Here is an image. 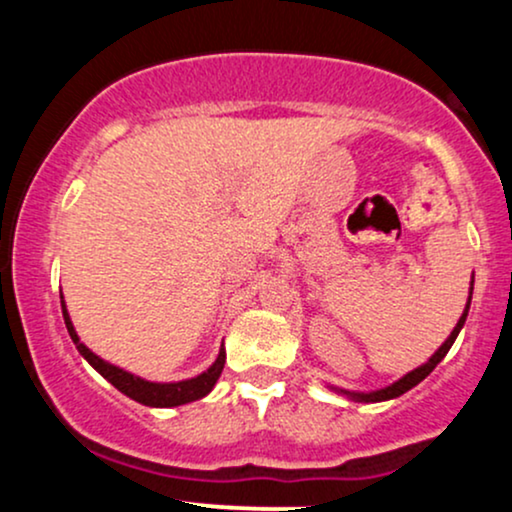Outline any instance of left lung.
I'll list each match as a JSON object with an SVG mask.
<instances>
[{
    "instance_id": "8db88e82",
    "label": "left lung",
    "mask_w": 512,
    "mask_h": 512,
    "mask_svg": "<svg viewBox=\"0 0 512 512\" xmlns=\"http://www.w3.org/2000/svg\"><path fill=\"white\" fill-rule=\"evenodd\" d=\"M472 291H474V279H472V286H469V298H467V305H464V310H462L460 320H457L455 330L450 332V337L445 339L443 344H440V349H438L436 354H433L431 358H428V361L424 363V366H419V368L409 370V373H407V375H402V378H399L397 383H392V385H387V387H380V390H373V392H349V390H342V387H332V390H334V392H339V395H346L349 399H354V402H385V399H395V397H399V395H404V392H407V390H411V387L419 385L421 380H424L426 375L431 373V370L436 368L440 361H443L445 354H448V351H450V346L455 344L457 334H460V330L464 327V320H467L469 303H472Z\"/></svg>"
}]
</instances>
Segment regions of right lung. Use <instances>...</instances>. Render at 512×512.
<instances>
[{"mask_svg": "<svg viewBox=\"0 0 512 512\" xmlns=\"http://www.w3.org/2000/svg\"><path fill=\"white\" fill-rule=\"evenodd\" d=\"M60 298H62L64 325H67L69 337H72V342L76 344V349H79V354L84 356L86 361L91 363V366L96 368L110 385H115L122 395H127L129 399H134V402H139V404H146V407H180V404L195 402V399L207 397L209 392L214 390L216 380H219V375L223 370V363H226V351L223 349L219 351V356H216V361L211 363L204 373H199L197 378L180 380V383H151V380H144V378H139V375L127 373V370H122V368L113 366V363L103 361V358L93 354L86 344H81L79 334H76L74 325H72V317H69V313H67V305H64V296H60Z\"/></svg>", "mask_w": 512, "mask_h": 512, "instance_id": "right-lung-1", "label": "right lung"}]
</instances>
